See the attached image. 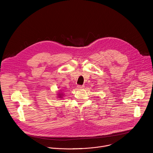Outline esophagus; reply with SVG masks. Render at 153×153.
Segmentation results:
<instances>
[{
  "label": "esophagus",
  "mask_w": 153,
  "mask_h": 153,
  "mask_svg": "<svg viewBox=\"0 0 153 153\" xmlns=\"http://www.w3.org/2000/svg\"><path fill=\"white\" fill-rule=\"evenodd\" d=\"M77 88L79 89H83L85 88V86H83V85H77Z\"/></svg>",
  "instance_id": "1"
}]
</instances>
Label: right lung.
<instances>
[{
  "label": "right lung",
  "mask_w": 153,
  "mask_h": 153,
  "mask_svg": "<svg viewBox=\"0 0 153 153\" xmlns=\"http://www.w3.org/2000/svg\"><path fill=\"white\" fill-rule=\"evenodd\" d=\"M57 95H58V97L59 98H62V97H63V96H64V95L63 93L58 92V94H57Z\"/></svg>",
  "instance_id": "1"
}]
</instances>
